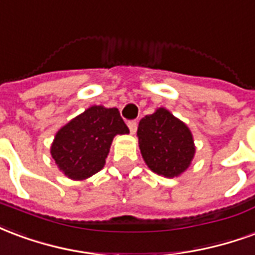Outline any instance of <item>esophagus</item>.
Listing matches in <instances>:
<instances>
[{"instance_id":"esophagus-1","label":"esophagus","mask_w":255,"mask_h":255,"mask_svg":"<svg viewBox=\"0 0 255 255\" xmlns=\"http://www.w3.org/2000/svg\"><path fill=\"white\" fill-rule=\"evenodd\" d=\"M128 126H129V130L131 134H134L137 131V121H129L128 122Z\"/></svg>"}]
</instances>
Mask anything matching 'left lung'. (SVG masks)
<instances>
[{
  "label": "left lung",
  "mask_w": 255,
  "mask_h": 255,
  "mask_svg": "<svg viewBox=\"0 0 255 255\" xmlns=\"http://www.w3.org/2000/svg\"><path fill=\"white\" fill-rule=\"evenodd\" d=\"M137 137L146 166L164 178L183 174L196 155L190 129L164 107L140 121Z\"/></svg>",
  "instance_id": "obj_1"
}]
</instances>
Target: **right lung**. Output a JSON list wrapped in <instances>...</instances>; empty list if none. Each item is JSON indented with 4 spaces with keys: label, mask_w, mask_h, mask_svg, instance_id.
Returning a JSON list of instances; mask_svg holds the SVG:
<instances>
[{
    "label": "right lung",
    "mask_w": 255,
    "mask_h": 255,
    "mask_svg": "<svg viewBox=\"0 0 255 255\" xmlns=\"http://www.w3.org/2000/svg\"><path fill=\"white\" fill-rule=\"evenodd\" d=\"M128 133L118 109L91 106L57 131L50 153L69 179L85 181L105 167L115 135Z\"/></svg>",
    "instance_id": "obj_1"
}]
</instances>
